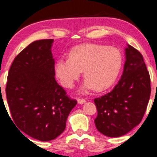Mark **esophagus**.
<instances>
[{
  "label": "esophagus",
  "mask_w": 157,
  "mask_h": 157,
  "mask_svg": "<svg viewBox=\"0 0 157 157\" xmlns=\"http://www.w3.org/2000/svg\"><path fill=\"white\" fill-rule=\"evenodd\" d=\"M77 102H78L79 104H80V105H82V104H84L85 102H86V100L83 99H77Z\"/></svg>",
  "instance_id": "esophagus-1"
}]
</instances>
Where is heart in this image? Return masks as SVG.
Here are the masks:
<instances>
[{"mask_svg": "<svg viewBox=\"0 0 157 157\" xmlns=\"http://www.w3.org/2000/svg\"><path fill=\"white\" fill-rule=\"evenodd\" d=\"M121 66L122 55L118 48L86 43L71 49L69 58L57 60L55 71L63 86L72 88L83 71L86 78L79 93L86 94L94 89L103 91L112 86Z\"/></svg>", "mask_w": 157, "mask_h": 157, "instance_id": "obj_1", "label": "heart"}]
</instances>
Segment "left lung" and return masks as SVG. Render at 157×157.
<instances>
[{"mask_svg": "<svg viewBox=\"0 0 157 157\" xmlns=\"http://www.w3.org/2000/svg\"><path fill=\"white\" fill-rule=\"evenodd\" d=\"M122 75L112 92L94 99L98 115L95 125L109 137L124 135L140 124L150 99V78L141 54L125 48Z\"/></svg>", "mask_w": 157, "mask_h": 157, "instance_id": "obj_1", "label": "left lung"}]
</instances>
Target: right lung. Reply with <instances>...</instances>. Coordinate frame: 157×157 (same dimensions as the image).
Wrapping results in <instances>:
<instances>
[{"instance_id": "obj_1", "label": "right lung", "mask_w": 157, "mask_h": 157, "mask_svg": "<svg viewBox=\"0 0 157 157\" xmlns=\"http://www.w3.org/2000/svg\"><path fill=\"white\" fill-rule=\"evenodd\" d=\"M53 42L35 41L23 49L11 64L6 86L18 130L41 141L54 140L64 131L70 112L77 105L55 80Z\"/></svg>"}]
</instances>
